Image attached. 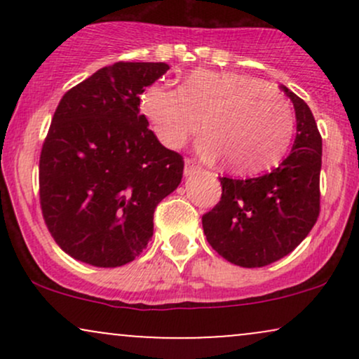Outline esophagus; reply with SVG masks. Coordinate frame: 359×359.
Returning a JSON list of instances; mask_svg holds the SVG:
<instances>
[{
  "instance_id": "esophagus-1",
  "label": "esophagus",
  "mask_w": 359,
  "mask_h": 359,
  "mask_svg": "<svg viewBox=\"0 0 359 359\" xmlns=\"http://www.w3.org/2000/svg\"><path fill=\"white\" fill-rule=\"evenodd\" d=\"M201 168L196 165V163L192 162V160H185V167H184V175L185 177H189V175H192V174H197V172H199Z\"/></svg>"
}]
</instances>
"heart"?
Returning <instances> with one entry per match:
<instances>
[{"label":"heart","mask_w":359,"mask_h":359,"mask_svg":"<svg viewBox=\"0 0 359 359\" xmlns=\"http://www.w3.org/2000/svg\"><path fill=\"white\" fill-rule=\"evenodd\" d=\"M140 111L156 138L180 148L197 133L201 158L236 174H253L273 165L294 135V111L277 88L241 72L196 71L182 86L154 82L140 96Z\"/></svg>","instance_id":"b5f03b06"}]
</instances>
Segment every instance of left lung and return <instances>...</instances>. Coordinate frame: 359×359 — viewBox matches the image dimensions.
<instances>
[{"instance_id":"obj_1","label":"left lung","mask_w":359,"mask_h":359,"mask_svg":"<svg viewBox=\"0 0 359 359\" xmlns=\"http://www.w3.org/2000/svg\"><path fill=\"white\" fill-rule=\"evenodd\" d=\"M282 90L294 102L297 121L290 154L255 179L221 177V201L203 216L209 245L245 269L287 257L306 240L319 216L323 138L311 108L285 86Z\"/></svg>"}]
</instances>
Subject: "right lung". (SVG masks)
Listing matches in <instances>:
<instances>
[{"label":"right lung","mask_w":359,"mask_h":359,"mask_svg":"<svg viewBox=\"0 0 359 359\" xmlns=\"http://www.w3.org/2000/svg\"><path fill=\"white\" fill-rule=\"evenodd\" d=\"M165 62H116L64 94L40 155V205L69 257L126 265L154 236L156 204L179 187L184 160L158 142L140 96Z\"/></svg>","instance_id":"right-lung-1"}]
</instances>
